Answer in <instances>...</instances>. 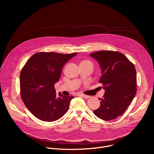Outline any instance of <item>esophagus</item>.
Instances as JSON below:
<instances>
[{
  "label": "esophagus",
  "instance_id": "34e87169",
  "mask_svg": "<svg viewBox=\"0 0 154 154\" xmlns=\"http://www.w3.org/2000/svg\"><path fill=\"white\" fill-rule=\"evenodd\" d=\"M79 95H80V96L82 97H83V98H84V99H88V98H90V96L85 95V94H79Z\"/></svg>",
  "mask_w": 154,
  "mask_h": 154
}]
</instances>
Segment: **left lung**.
Returning <instances> with one entry per match:
<instances>
[{"instance_id":"1","label":"left lung","mask_w":154,"mask_h":154,"mask_svg":"<svg viewBox=\"0 0 154 154\" xmlns=\"http://www.w3.org/2000/svg\"><path fill=\"white\" fill-rule=\"evenodd\" d=\"M100 67L105 94L100 107L93 112L99 118L109 121L121 116L137 93V73L134 64L122 53L101 51L90 54Z\"/></svg>"}]
</instances>
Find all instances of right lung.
<instances>
[{
	"label": "right lung",
	"mask_w": 154,
	"mask_h": 154,
	"mask_svg": "<svg viewBox=\"0 0 154 154\" xmlns=\"http://www.w3.org/2000/svg\"><path fill=\"white\" fill-rule=\"evenodd\" d=\"M77 54L39 52L27 61L20 74V96L29 111L38 119L52 122L68 110L72 96L56 94L54 85L58 82L65 63Z\"/></svg>",
	"instance_id": "add662e5"
}]
</instances>
